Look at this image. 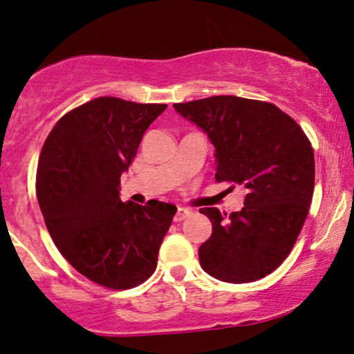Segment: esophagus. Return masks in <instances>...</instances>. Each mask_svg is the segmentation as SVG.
I'll list each match as a JSON object with an SVG mask.
<instances>
[{"mask_svg": "<svg viewBox=\"0 0 354 354\" xmlns=\"http://www.w3.org/2000/svg\"><path fill=\"white\" fill-rule=\"evenodd\" d=\"M191 216V210L186 207H178L176 214H174V222H181Z\"/></svg>", "mask_w": 354, "mask_h": 354, "instance_id": "1", "label": "esophagus"}]
</instances>
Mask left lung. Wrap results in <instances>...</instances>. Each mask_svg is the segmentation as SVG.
<instances>
[{
	"instance_id": "1",
	"label": "left lung",
	"mask_w": 354,
	"mask_h": 354,
	"mask_svg": "<svg viewBox=\"0 0 354 354\" xmlns=\"http://www.w3.org/2000/svg\"><path fill=\"white\" fill-rule=\"evenodd\" d=\"M216 149V180L245 187L243 207L201 209L212 235L203 270L225 283H252L276 270L296 243L312 203L314 150L299 124L270 102L212 96L173 104Z\"/></svg>"
}]
</instances>
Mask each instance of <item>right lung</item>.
Listing matches in <instances>:
<instances>
[{
	"mask_svg": "<svg viewBox=\"0 0 354 354\" xmlns=\"http://www.w3.org/2000/svg\"><path fill=\"white\" fill-rule=\"evenodd\" d=\"M167 104L96 97L65 114L42 147L37 201L58 252L88 279L129 289L153 274L176 205L120 201V174Z\"/></svg>",
	"mask_w": 354,
	"mask_h": 354,
	"instance_id": "right-lung-1",
	"label": "right lung"
}]
</instances>
